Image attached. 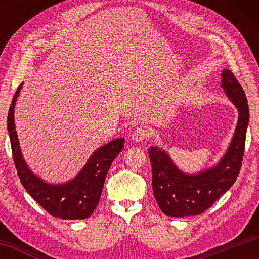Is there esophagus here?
<instances>
[{"instance_id":"obj_1","label":"esophagus","mask_w":259,"mask_h":259,"mask_svg":"<svg viewBox=\"0 0 259 259\" xmlns=\"http://www.w3.org/2000/svg\"><path fill=\"white\" fill-rule=\"evenodd\" d=\"M131 137H133V140H135V142H143L144 139L150 137V130H148L146 126L139 125L137 128H135Z\"/></svg>"}]
</instances>
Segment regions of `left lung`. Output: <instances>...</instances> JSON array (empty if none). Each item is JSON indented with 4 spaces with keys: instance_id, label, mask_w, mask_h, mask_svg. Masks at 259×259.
<instances>
[{
    "instance_id": "1",
    "label": "left lung",
    "mask_w": 259,
    "mask_h": 259,
    "mask_svg": "<svg viewBox=\"0 0 259 259\" xmlns=\"http://www.w3.org/2000/svg\"><path fill=\"white\" fill-rule=\"evenodd\" d=\"M222 87L239 109L234 137L225 156L214 168L190 176L179 171L166 153L151 147L152 187L162 212L170 217L200 214L209 209L233 185L242 165L249 122L248 100L242 87L230 69L222 73Z\"/></svg>"
}]
</instances>
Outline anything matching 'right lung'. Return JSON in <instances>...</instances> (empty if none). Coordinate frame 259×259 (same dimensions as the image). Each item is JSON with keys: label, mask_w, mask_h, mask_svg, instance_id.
Returning <instances> with one entry per match:
<instances>
[{"label": "right lung", "mask_w": 259, "mask_h": 259, "mask_svg": "<svg viewBox=\"0 0 259 259\" xmlns=\"http://www.w3.org/2000/svg\"><path fill=\"white\" fill-rule=\"evenodd\" d=\"M18 87L8 113V131L10 136L12 157L23 186L29 195L49 212L61 219H84L98 204L105 178L114 159L124 147V138L112 140L98 148L74 181L64 185H50L35 176L21 156L14 123V109L20 88Z\"/></svg>", "instance_id": "1"}]
</instances>
